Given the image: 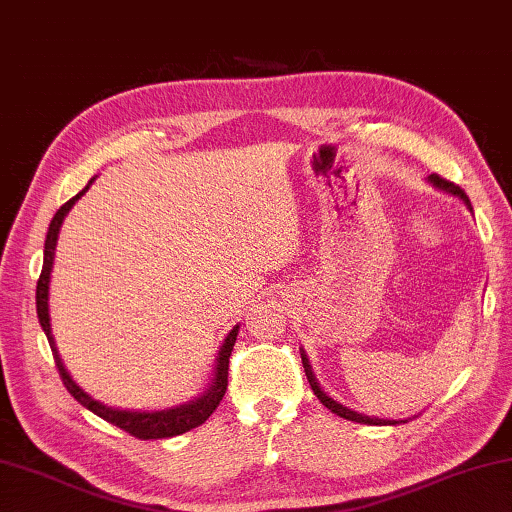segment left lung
I'll list each match as a JSON object with an SVG mask.
<instances>
[{
  "instance_id": "8db88e82",
  "label": "left lung",
  "mask_w": 512,
  "mask_h": 512,
  "mask_svg": "<svg viewBox=\"0 0 512 512\" xmlns=\"http://www.w3.org/2000/svg\"><path fill=\"white\" fill-rule=\"evenodd\" d=\"M427 181H430L434 188H439V190H443V192H448V194H452V197H459L463 203H466L468 206V210L472 212V206H470V199H468V194L463 192L459 185H454V183H450V181H445V179H441L439 174H430L427 176ZM300 356H302V365H304V371H306V378H309V385H311V389H313V394L320 398V403L324 405V407H329V410L333 412V414H338L340 418H347V421H353V423H362V425H396V423H405V421H387V418H376V416H365V414H358V412H353V410H349V407H345L342 403H338V401H333V398L324 392V389L320 387V383H318V378H315V374H313V367H311V362H309V356H306V351L304 349H300Z\"/></svg>"
}]
</instances>
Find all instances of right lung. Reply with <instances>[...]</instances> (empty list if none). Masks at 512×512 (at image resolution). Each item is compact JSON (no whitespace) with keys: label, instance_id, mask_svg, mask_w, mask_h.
Returning <instances> with one entry per match:
<instances>
[{"label":"right lung","instance_id":"right-lung-1","mask_svg":"<svg viewBox=\"0 0 512 512\" xmlns=\"http://www.w3.org/2000/svg\"><path fill=\"white\" fill-rule=\"evenodd\" d=\"M94 183L91 179L87 183V188L78 192L76 197L69 199L64 206L55 212V217L51 219V226L49 232H46V241H44V264H42V273H40V280H37V291H35V304H37V318H40V327L46 333V340H49L51 351H53V358H55V367L60 371V378L64 387L69 389V394L76 398V401L87 407V410L94 412L96 416L105 418L107 423L120 427V430L129 432L136 439H143V441H150V439H167V436H179L183 432H190L194 427H199L201 423L208 421V416L217 410V405L221 403V398L226 394V387H228V360H230V353L232 347H235V340H237V333H239V324L230 329V333L224 340V345H221L219 353H217V362H215V374H212V380L206 392L201 396L192 398V401L183 403V405H176V407H167V410H156V412H141V410H118V407H109L105 403L96 401V398H91L85 389H82L76 380L71 378V374L64 367V362L60 358V351L55 347V338L51 333V315H49V282H51V271H53V257H55V246H58V235H60V228H62V221L64 217L69 215V210L73 208V203H76L82 194L89 190V185Z\"/></svg>","mask_w":512,"mask_h":512}]
</instances>
